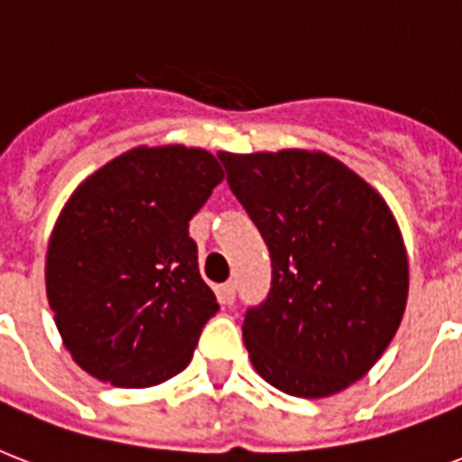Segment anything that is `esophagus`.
Instances as JSON below:
<instances>
[{"instance_id": "esophagus-1", "label": "esophagus", "mask_w": 462, "mask_h": 462, "mask_svg": "<svg viewBox=\"0 0 462 462\" xmlns=\"http://www.w3.org/2000/svg\"><path fill=\"white\" fill-rule=\"evenodd\" d=\"M220 295H223V302L227 304V307H230V304H235V282L232 281L225 282L223 288H220Z\"/></svg>"}]
</instances>
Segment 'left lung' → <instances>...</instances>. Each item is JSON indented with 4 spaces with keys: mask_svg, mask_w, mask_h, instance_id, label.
<instances>
[{
    "mask_svg": "<svg viewBox=\"0 0 462 462\" xmlns=\"http://www.w3.org/2000/svg\"><path fill=\"white\" fill-rule=\"evenodd\" d=\"M227 184L273 261V288L246 311L254 369L297 398H326L383 355L408 304V252L383 196L321 151H220Z\"/></svg>",
    "mask_w": 462,
    "mask_h": 462,
    "instance_id": "obj_1",
    "label": "left lung"
}]
</instances>
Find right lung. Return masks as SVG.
I'll list each match as a JSON object with an SVG mask.
<instances>
[{
  "label": "right lung",
  "mask_w": 462,
  "mask_h": 462,
  "mask_svg": "<svg viewBox=\"0 0 462 462\" xmlns=\"http://www.w3.org/2000/svg\"><path fill=\"white\" fill-rule=\"evenodd\" d=\"M203 148L139 146L83 180L45 259L47 302L83 372L119 388L172 379L217 311L189 220L223 181Z\"/></svg>",
  "instance_id": "add662e5"
}]
</instances>
